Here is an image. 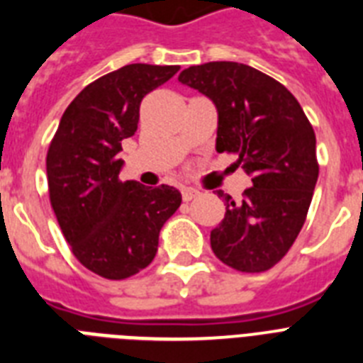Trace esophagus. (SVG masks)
Segmentation results:
<instances>
[{"instance_id":"esophagus-1","label":"esophagus","mask_w":363,"mask_h":363,"mask_svg":"<svg viewBox=\"0 0 363 363\" xmlns=\"http://www.w3.org/2000/svg\"><path fill=\"white\" fill-rule=\"evenodd\" d=\"M181 194H182V199H184V201H192L196 196H199V192L196 190V188H188V186L182 188Z\"/></svg>"}]
</instances>
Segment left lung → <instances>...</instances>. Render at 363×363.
<instances>
[{
    "label": "left lung",
    "mask_w": 363,
    "mask_h": 363,
    "mask_svg": "<svg viewBox=\"0 0 363 363\" xmlns=\"http://www.w3.org/2000/svg\"><path fill=\"white\" fill-rule=\"evenodd\" d=\"M179 81L218 111L216 150L238 154L252 177L242 201H226L211 232L216 258L242 273L271 269L290 250L307 218L316 179V137L301 105L281 82L238 62L192 65Z\"/></svg>",
    "instance_id": "left-lung-1"
}]
</instances>
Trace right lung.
Returning a JSON list of instances; mask_svg holds the SVG:
<instances>
[{
    "instance_id": "obj_1",
    "label": "right lung",
    "mask_w": 363,
    "mask_h": 363,
    "mask_svg": "<svg viewBox=\"0 0 363 363\" xmlns=\"http://www.w3.org/2000/svg\"><path fill=\"white\" fill-rule=\"evenodd\" d=\"M179 65L130 64L88 84L65 109L47 152L50 205L75 258L96 275L122 281L145 269L160 230L181 207L173 186L118 179L122 141L137 131L143 98Z\"/></svg>"
}]
</instances>
